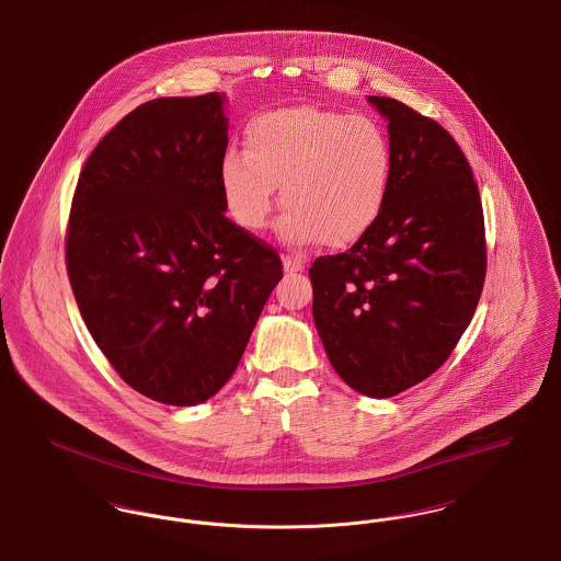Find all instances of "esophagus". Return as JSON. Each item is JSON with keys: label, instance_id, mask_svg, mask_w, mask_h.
<instances>
[{"label": "esophagus", "instance_id": "obj_1", "mask_svg": "<svg viewBox=\"0 0 561 561\" xmlns=\"http://www.w3.org/2000/svg\"><path fill=\"white\" fill-rule=\"evenodd\" d=\"M305 268V261H300L298 256H293V254H286L284 256V271L286 273H298V271H302Z\"/></svg>", "mask_w": 561, "mask_h": 561}]
</instances>
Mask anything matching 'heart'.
<instances>
[{
  "mask_svg": "<svg viewBox=\"0 0 561 561\" xmlns=\"http://www.w3.org/2000/svg\"><path fill=\"white\" fill-rule=\"evenodd\" d=\"M245 153L227 151L218 179L229 216L243 231H263L279 184V236L290 243L320 240L345 248L362 240L382 213L393 151L385 128L368 115L332 108H275L250 119Z\"/></svg>",
  "mask_w": 561,
  "mask_h": 561,
  "instance_id": "heart-1",
  "label": "heart"
}]
</instances>
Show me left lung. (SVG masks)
<instances>
[{
    "label": "left lung",
    "instance_id": "obj_1",
    "mask_svg": "<svg viewBox=\"0 0 561 561\" xmlns=\"http://www.w3.org/2000/svg\"><path fill=\"white\" fill-rule=\"evenodd\" d=\"M368 99L389 119V193L373 229L316 259L309 277L332 368L351 389L391 398L435 373L467 330L485 279V227L448 130L396 99Z\"/></svg>",
    "mask_w": 561,
    "mask_h": 561
}]
</instances>
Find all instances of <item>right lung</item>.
<instances>
[{
	"instance_id": "obj_1",
	"label": "right lung",
	"mask_w": 561,
	"mask_h": 561,
	"mask_svg": "<svg viewBox=\"0 0 561 561\" xmlns=\"http://www.w3.org/2000/svg\"><path fill=\"white\" fill-rule=\"evenodd\" d=\"M222 96L156 99L103 136L81 168L65 261L92 339L134 391L210 400L231 378L279 254L225 216Z\"/></svg>"
}]
</instances>
